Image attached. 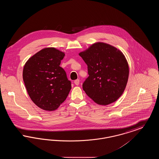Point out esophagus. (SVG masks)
Listing matches in <instances>:
<instances>
[{"label": "esophagus", "instance_id": "obj_1", "mask_svg": "<svg viewBox=\"0 0 159 159\" xmlns=\"http://www.w3.org/2000/svg\"><path fill=\"white\" fill-rule=\"evenodd\" d=\"M74 83H75V84L76 85H77V86H78V85L79 84V83H80V80H79V79H76V80H75Z\"/></svg>", "mask_w": 159, "mask_h": 159}]
</instances>
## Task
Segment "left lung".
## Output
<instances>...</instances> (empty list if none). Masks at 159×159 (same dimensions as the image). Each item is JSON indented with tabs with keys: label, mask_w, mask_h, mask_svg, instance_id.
<instances>
[{
	"label": "left lung",
	"mask_w": 159,
	"mask_h": 159,
	"mask_svg": "<svg viewBox=\"0 0 159 159\" xmlns=\"http://www.w3.org/2000/svg\"><path fill=\"white\" fill-rule=\"evenodd\" d=\"M88 66L89 77L83 83L87 95L99 105H108L120 97L128 80L129 65L121 51L97 42L79 53Z\"/></svg>",
	"instance_id": "left-lung-1"
}]
</instances>
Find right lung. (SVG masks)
<instances>
[{
    "mask_svg": "<svg viewBox=\"0 0 159 159\" xmlns=\"http://www.w3.org/2000/svg\"><path fill=\"white\" fill-rule=\"evenodd\" d=\"M65 53L46 48L30 57L23 71L24 82L32 101L46 111L57 110L71 89L64 70L60 66Z\"/></svg>",
    "mask_w": 159,
    "mask_h": 159,
    "instance_id": "1",
    "label": "right lung"
}]
</instances>
